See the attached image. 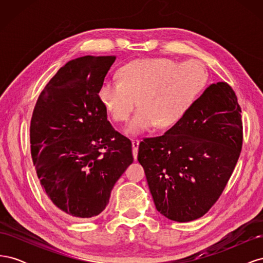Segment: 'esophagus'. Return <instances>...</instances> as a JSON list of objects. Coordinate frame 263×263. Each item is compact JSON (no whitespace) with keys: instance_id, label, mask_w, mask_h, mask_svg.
Wrapping results in <instances>:
<instances>
[{"instance_id":"1","label":"esophagus","mask_w":263,"mask_h":263,"mask_svg":"<svg viewBox=\"0 0 263 263\" xmlns=\"http://www.w3.org/2000/svg\"><path fill=\"white\" fill-rule=\"evenodd\" d=\"M139 139H132V146H133V156L135 160H137L138 156V147H139Z\"/></svg>"}]
</instances>
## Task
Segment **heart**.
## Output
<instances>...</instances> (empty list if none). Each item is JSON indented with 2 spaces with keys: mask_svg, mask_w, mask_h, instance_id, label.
Instances as JSON below:
<instances>
[{
  "mask_svg": "<svg viewBox=\"0 0 263 263\" xmlns=\"http://www.w3.org/2000/svg\"><path fill=\"white\" fill-rule=\"evenodd\" d=\"M118 81L105 80L99 100L117 123L126 122L135 107H140L126 134L138 135L158 126L170 128L180 123L208 83L209 74L201 62L178 63L170 58H141L119 68Z\"/></svg>",
  "mask_w": 263,
  "mask_h": 263,
  "instance_id": "obj_1",
  "label": "heart"
}]
</instances>
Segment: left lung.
<instances>
[{
	"label": "left lung",
	"mask_w": 263,
	"mask_h": 263,
	"mask_svg": "<svg viewBox=\"0 0 263 263\" xmlns=\"http://www.w3.org/2000/svg\"><path fill=\"white\" fill-rule=\"evenodd\" d=\"M241 108L226 82L211 84L164 135L140 142L156 209L174 221L202 217L218 200L242 147Z\"/></svg>",
	"instance_id": "left-lung-1"
}]
</instances>
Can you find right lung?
<instances>
[{"label":"right lung","mask_w":263,"mask_h":263,"mask_svg":"<svg viewBox=\"0 0 263 263\" xmlns=\"http://www.w3.org/2000/svg\"><path fill=\"white\" fill-rule=\"evenodd\" d=\"M115 55H84L61 67L39 95L30 122L37 177L51 203L67 216L89 219L134 158L132 142L107 121L99 100Z\"/></svg>","instance_id":"add662e5"}]
</instances>
